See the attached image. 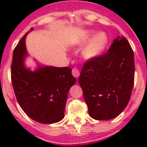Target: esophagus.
<instances>
[{"label": "esophagus", "mask_w": 147, "mask_h": 147, "mask_svg": "<svg viewBox=\"0 0 147 147\" xmlns=\"http://www.w3.org/2000/svg\"><path fill=\"white\" fill-rule=\"evenodd\" d=\"M71 73L73 75L74 77H76V78H78V76L80 75V72H79V70H78L76 67L73 68L72 69V71H71Z\"/></svg>", "instance_id": "34e87169"}]
</instances>
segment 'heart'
<instances>
[{
  "instance_id": "obj_1",
  "label": "heart",
  "mask_w": 147,
  "mask_h": 147,
  "mask_svg": "<svg viewBox=\"0 0 147 147\" xmlns=\"http://www.w3.org/2000/svg\"><path fill=\"white\" fill-rule=\"evenodd\" d=\"M89 40V42L83 49L82 55L85 59H92L99 56L105 50L108 43V36L104 32L95 34V31L93 30H87L78 36L76 44L83 46Z\"/></svg>"
}]
</instances>
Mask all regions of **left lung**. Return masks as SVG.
Returning <instances> with one entry per match:
<instances>
[{
	"instance_id": "1",
	"label": "left lung",
	"mask_w": 147,
	"mask_h": 147,
	"mask_svg": "<svg viewBox=\"0 0 147 147\" xmlns=\"http://www.w3.org/2000/svg\"><path fill=\"white\" fill-rule=\"evenodd\" d=\"M134 56L124 36H117L107 53L85 62L78 83L93 119L118 116L130 100L134 84Z\"/></svg>"
}]
</instances>
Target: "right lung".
I'll list each match as a JSON object with an SVG mask.
<instances>
[{
    "label": "right lung",
    "instance_id": "obj_1",
    "mask_svg": "<svg viewBox=\"0 0 147 147\" xmlns=\"http://www.w3.org/2000/svg\"><path fill=\"white\" fill-rule=\"evenodd\" d=\"M26 35L27 33L15 47L10 69L17 102L33 121L47 124L56 123L64 117L68 92L76 78L69 67L40 66L35 71L26 69L24 61L27 55Z\"/></svg>",
    "mask_w": 147,
    "mask_h": 147
}]
</instances>
